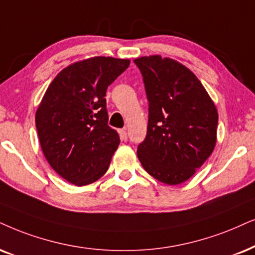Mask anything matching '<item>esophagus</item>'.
I'll return each instance as SVG.
<instances>
[{"mask_svg": "<svg viewBox=\"0 0 255 255\" xmlns=\"http://www.w3.org/2000/svg\"><path fill=\"white\" fill-rule=\"evenodd\" d=\"M119 134H120V137H121V140H127V137H128V134H127V130L126 129H120L119 130Z\"/></svg>", "mask_w": 255, "mask_h": 255, "instance_id": "1", "label": "esophagus"}]
</instances>
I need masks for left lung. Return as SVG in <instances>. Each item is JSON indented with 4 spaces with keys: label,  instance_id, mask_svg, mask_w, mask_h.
<instances>
[{
    "label": "left lung",
    "instance_id": "obj_1",
    "mask_svg": "<svg viewBox=\"0 0 255 255\" xmlns=\"http://www.w3.org/2000/svg\"><path fill=\"white\" fill-rule=\"evenodd\" d=\"M149 101L147 135L137 157L149 175L167 185L192 178L217 143L218 111L192 70L161 55L134 60Z\"/></svg>",
    "mask_w": 255,
    "mask_h": 255
}]
</instances>
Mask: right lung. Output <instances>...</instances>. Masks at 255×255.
Instances as JSON below:
<instances>
[{
  "label": "right lung",
  "mask_w": 255,
  "mask_h": 255,
  "mask_svg": "<svg viewBox=\"0 0 255 255\" xmlns=\"http://www.w3.org/2000/svg\"><path fill=\"white\" fill-rule=\"evenodd\" d=\"M128 59L95 56L63 68L48 87L35 115L38 140L49 165L75 186L107 172L120 144L108 126L106 92L129 66Z\"/></svg>",
  "instance_id": "add662e5"
}]
</instances>
